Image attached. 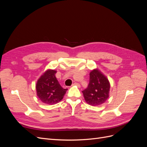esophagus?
Returning a JSON list of instances; mask_svg holds the SVG:
<instances>
[{"label": "esophagus", "instance_id": "34e87169", "mask_svg": "<svg viewBox=\"0 0 147 147\" xmlns=\"http://www.w3.org/2000/svg\"><path fill=\"white\" fill-rule=\"evenodd\" d=\"M72 86H77L78 87L80 86V84H79L78 83H73Z\"/></svg>", "mask_w": 147, "mask_h": 147}]
</instances>
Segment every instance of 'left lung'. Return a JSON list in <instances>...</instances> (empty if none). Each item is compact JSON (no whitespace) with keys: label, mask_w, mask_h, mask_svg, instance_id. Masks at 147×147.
<instances>
[{"label":"left lung","mask_w":147,"mask_h":147,"mask_svg":"<svg viewBox=\"0 0 147 147\" xmlns=\"http://www.w3.org/2000/svg\"><path fill=\"white\" fill-rule=\"evenodd\" d=\"M110 84L109 79L98 69L90 73V83L82 92L84 100L89 105L97 106L104 104L109 97Z\"/></svg>","instance_id":"obj_1"}]
</instances>
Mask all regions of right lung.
<instances>
[{
  "label": "right lung",
  "mask_w": 147,
  "mask_h": 147,
  "mask_svg": "<svg viewBox=\"0 0 147 147\" xmlns=\"http://www.w3.org/2000/svg\"><path fill=\"white\" fill-rule=\"evenodd\" d=\"M56 72L55 70L47 69L37 82V96L43 103L49 105L58 103L67 91V89H64L60 85L56 77Z\"/></svg>",
  "instance_id": "obj_1"
}]
</instances>
